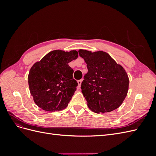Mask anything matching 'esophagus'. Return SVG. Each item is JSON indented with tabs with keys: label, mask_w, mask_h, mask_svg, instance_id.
I'll return each mask as SVG.
<instances>
[{
	"label": "esophagus",
	"mask_w": 156,
	"mask_h": 156,
	"mask_svg": "<svg viewBox=\"0 0 156 156\" xmlns=\"http://www.w3.org/2000/svg\"><path fill=\"white\" fill-rule=\"evenodd\" d=\"M77 83H78L79 88H80V87H81V83H82V80H79V81H77Z\"/></svg>",
	"instance_id": "34e87169"
}]
</instances>
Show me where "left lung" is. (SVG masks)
Listing matches in <instances>:
<instances>
[{"instance_id": "obj_1", "label": "left lung", "mask_w": 156, "mask_h": 156, "mask_svg": "<svg viewBox=\"0 0 156 156\" xmlns=\"http://www.w3.org/2000/svg\"><path fill=\"white\" fill-rule=\"evenodd\" d=\"M79 54L87 64L88 73L81 83V92L90 109L96 113L116 109L129 88L125 69L104 51L79 49Z\"/></svg>"}]
</instances>
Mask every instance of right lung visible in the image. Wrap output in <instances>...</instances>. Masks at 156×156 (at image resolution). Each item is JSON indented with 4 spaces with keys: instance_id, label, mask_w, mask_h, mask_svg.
I'll return each mask as SVG.
<instances>
[{
    "instance_id": "obj_1",
    "label": "right lung",
    "mask_w": 156,
    "mask_h": 156,
    "mask_svg": "<svg viewBox=\"0 0 156 156\" xmlns=\"http://www.w3.org/2000/svg\"><path fill=\"white\" fill-rule=\"evenodd\" d=\"M77 58L75 50H54L31 67L28 82L33 100L40 108L49 112L66 108L78 85L68 63Z\"/></svg>"
}]
</instances>
